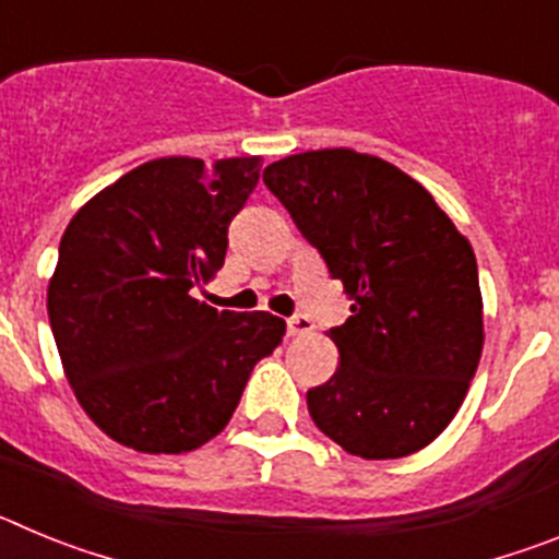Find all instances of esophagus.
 <instances>
[{"label": "esophagus", "instance_id": "34e87169", "mask_svg": "<svg viewBox=\"0 0 559 559\" xmlns=\"http://www.w3.org/2000/svg\"><path fill=\"white\" fill-rule=\"evenodd\" d=\"M313 333V322L305 313H296L288 319V335H308Z\"/></svg>", "mask_w": 559, "mask_h": 559}]
</instances>
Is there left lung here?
<instances>
[{
	"mask_svg": "<svg viewBox=\"0 0 559 559\" xmlns=\"http://www.w3.org/2000/svg\"><path fill=\"white\" fill-rule=\"evenodd\" d=\"M263 181L353 299L310 417L353 456L417 453L456 417L481 358L473 246L426 187L369 153H296Z\"/></svg>",
	"mask_w": 559,
	"mask_h": 559,
	"instance_id": "obj_1",
	"label": "left lung"
}]
</instances>
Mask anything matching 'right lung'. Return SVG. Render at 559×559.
<instances>
[{"mask_svg":"<svg viewBox=\"0 0 559 559\" xmlns=\"http://www.w3.org/2000/svg\"><path fill=\"white\" fill-rule=\"evenodd\" d=\"M260 156L133 167L69 221L47 313L83 412L114 442L187 453L226 428L251 369L285 335L276 316L195 299L224 265Z\"/></svg>","mask_w":559,"mask_h":559,"instance_id":"right-lung-1","label":"right lung"}]
</instances>
